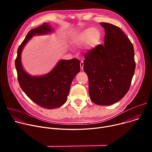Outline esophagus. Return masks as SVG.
Masks as SVG:
<instances>
[{
  "instance_id": "34e87169",
  "label": "esophagus",
  "mask_w": 152,
  "mask_h": 152,
  "mask_svg": "<svg viewBox=\"0 0 152 152\" xmlns=\"http://www.w3.org/2000/svg\"><path fill=\"white\" fill-rule=\"evenodd\" d=\"M80 67L81 69H83V62L82 61L80 63Z\"/></svg>"
}]
</instances>
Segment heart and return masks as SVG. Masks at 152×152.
I'll list each match as a JSON object with an SVG mask.
<instances>
[{
    "mask_svg": "<svg viewBox=\"0 0 152 152\" xmlns=\"http://www.w3.org/2000/svg\"><path fill=\"white\" fill-rule=\"evenodd\" d=\"M100 32L96 28H88L80 33L77 38L76 42L80 45L88 44L89 47L95 46L100 38Z\"/></svg>",
    "mask_w": 152,
    "mask_h": 152,
    "instance_id": "obj_1",
    "label": "heart"
}]
</instances>
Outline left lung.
<instances>
[{"label":"left lung","instance_id":"left-lung-1","mask_svg":"<svg viewBox=\"0 0 152 152\" xmlns=\"http://www.w3.org/2000/svg\"><path fill=\"white\" fill-rule=\"evenodd\" d=\"M100 24L105 31L104 45L85 54L83 70L91 101L105 106L118 102L127 93L136 64L132 43L122 30L111 23Z\"/></svg>","mask_w":152,"mask_h":152}]
</instances>
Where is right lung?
<instances>
[{
	"instance_id": "obj_1",
	"label": "right lung",
	"mask_w": 152,
	"mask_h": 152,
	"mask_svg": "<svg viewBox=\"0 0 152 152\" xmlns=\"http://www.w3.org/2000/svg\"><path fill=\"white\" fill-rule=\"evenodd\" d=\"M51 31L47 23L31 29L19 46L15 60L21 88L34 103L49 110L59 107L66 102L72 82L80 69V61L74 58L61 60L49 73L42 76H31L25 72L21 63V53L24 46L35 34H47Z\"/></svg>"
}]
</instances>
